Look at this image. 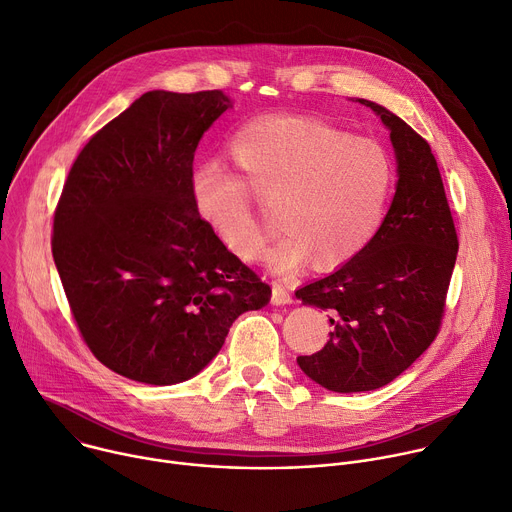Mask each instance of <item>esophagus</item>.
<instances>
[{
    "label": "esophagus",
    "instance_id": "34e87169",
    "mask_svg": "<svg viewBox=\"0 0 512 512\" xmlns=\"http://www.w3.org/2000/svg\"><path fill=\"white\" fill-rule=\"evenodd\" d=\"M290 302H292V294L286 290L284 284L275 282L271 288V304L282 306V304H290Z\"/></svg>",
    "mask_w": 512,
    "mask_h": 512
}]
</instances>
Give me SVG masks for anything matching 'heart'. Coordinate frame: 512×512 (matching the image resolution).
I'll return each instance as SVG.
<instances>
[{
  "instance_id": "1",
  "label": "heart",
  "mask_w": 512,
  "mask_h": 512,
  "mask_svg": "<svg viewBox=\"0 0 512 512\" xmlns=\"http://www.w3.org/2000/svg\"><path fill=\"white\" fill-rule=\"evenodd\" d=\"M237 175L222 161L200 163L190 181L198 214L243 261H259L269 237L251 193L275 206L284 230L267 253L275 273L308 261L335 269L376 239L394 194V163L371 138L310 116H269L243 126L228 145Z\"/></svg>"
}]
</instances>
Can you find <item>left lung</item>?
<instances>
[{
	"mask_svg": "<svg viewBox=\"0 0 512 512\" xmlns=\"http://www.w3.org/2000/svg\"><path fill=\"white\" fill-rule=\"evenodd\" d=\"M390 130L398 161L392 206L376 239L296 296L331 314V339L300 355L304 374L333 392L390 384L435 341L459 249L437 159L402 118L367 100Z\"/></svg>",
	"mask_w": 512,
	"mask_h": 512,
	"instance_id": "1",
	"label": "left lung"
}]
</instances>
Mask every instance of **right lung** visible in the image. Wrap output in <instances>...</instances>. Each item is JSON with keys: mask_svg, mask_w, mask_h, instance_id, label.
I'll return each mask as SVG.
<instances>
[{"mask_svg": "<svg viewBox=\"0 0 512 512\" xmlns=\"http://www.w3.org/2000/svg\"><path fill=\"white\" fill-rule=\"evenodd\" d=\"M228 108L220 89L147 91L89 138L63 185L51 245L71 314L128 380L194 378L230 324L271 298L192 200L194 153Z\"/></svg>", "mask_w": 512, "mask_h": 512, "instance_id": "right-lung-1", "label": "right lung"}]
</instances>
